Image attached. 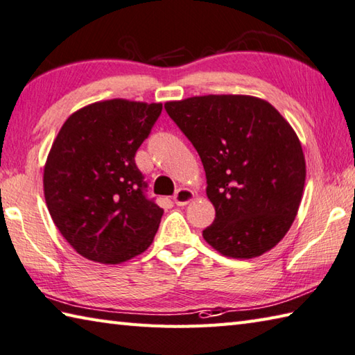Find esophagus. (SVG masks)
I'll use <instances>...</instances> for the list:
<instances>
[{
    "instance_id": "1",
    "label": "esophagus",
    "mask_w": 355,
    "mask_h": 355,
    "mask_svg": "<svg viewBox=\"0 0 355 355\" xmlns=\"http://www.w3.org/2000/svg\"><path fill=\"white\" fill-rule=\"evenodd\" d=\"M193 198H194V193L191 190H188V188H179L173 200H175V204L178 207H185L187 204H190Z\"/></svg>"
}]
</instances>
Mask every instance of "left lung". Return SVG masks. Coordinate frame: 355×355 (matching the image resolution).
I'll return each mask as SVG.
<instances>
[{"mask_svg": "<svg viewBox=\"0 0 355 355\" xmlns=\"http://www.w3.org/2000/svg\"><path fill=\"white\" fill-rule=\"evenodd\" d=\"M165 110L204 165L216 209L214 222L202 231L207 243L233 259L276 247L297 216L306 178L289 122L270 103L248 95L170 101Z\"/></svg>", "mask_w": 355, "mask_h": 355, "instance_id": "left-lung-1", "label": "left lung"}]
</instances>
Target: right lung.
Wrapping results in <instances>:
<instances>
[{
    "mask_svg": "<svg viewBox=\"0 0 355 355\" xmlns=\"http://www.w3.org/2000/svg\"><path fill=\"white\" fill-rule=\"evenodd\" d=\"M162 112L161 103L108 99L64 122L44 165L53 223L78 254L118 265L142 254L164 209L146 198L135 155Z\"/></svg>",
    "mask_w": 355,
    "mask_h": 355,
    "instance_id": "add662e5",
    "label": "right lung"
}]
</instances>
